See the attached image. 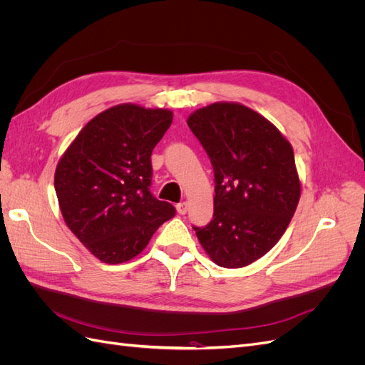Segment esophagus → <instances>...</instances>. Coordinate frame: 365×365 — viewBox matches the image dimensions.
I'll return each mask as SVG.
<instances>
[{
	"mask_svg": "<svg viewBox=\"0 0 365 365\" xmlns=\"http://www.w3.org/2000/svg\"><path fill=\"white\" fill-rule=\"evenodd\" d=\"M187 208H189V204H187L185 201L176 204V212H178L180 215H185L187 213Z\"/></svg>",
	"mask_w": 365,
	"mask_h": 365,
	"instance_id": "1",
	"label": "esophagus"
}]
</instances>
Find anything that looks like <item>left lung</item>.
<instances>
[{
	"label": "left lung",
	"mask_w": 365,
	"mask_h": 365,
	"mask_svg": "<svg viewBox=\"0 0 365 365\" xmlns=\"http://www.w3.org/2000/svg\"><path fill=\"white\" fill-rule=\"evenodd\" d=\"M187 125L215 172L213 219L193 230L219 267H247L277 244L300 200L291 143L271 121L240 103L208 105L187 118Z\"/></svg>",
	"instance_id": "obj_1"
}]
</instances>
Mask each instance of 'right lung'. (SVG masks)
Wrapping results in <instances>:
<instances>
[{
	"mask_svg": "<svg viewBox=\"0 0 365 365\" xmlns=\"http://www.w3.org/2000/svg\"><path fill=\"white\" fill-rule=\"evenodd\" d=\"M172 120L169 109L113 106L88 121L59 160L54 189L63 220L98 260L134 259L175 216L149 189L152 150Z\"/></svg>",
	"mask_w": 365,
	"mask_h": 365,
	"instance_id": "obj_1",
	"label": "right lung"
}]
</instances>
